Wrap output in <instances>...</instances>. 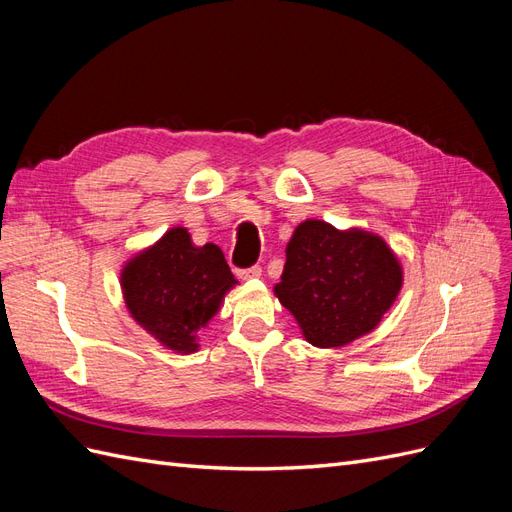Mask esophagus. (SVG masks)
Wrapping results in <instances>:
<instances>
[{"label": "esophagus", "instance_id": "esophagus-1", "mask_svg": "<svg viewBox=\"0 0 512 512\" xmlns=\"http://www.w3.org/2000/svg\"><path fill=\"white\" fill-rule=\"evenodd\" d=\"M237 275L241 277V280H256V277L262 275V267L254 265L250 269H241V271H237Z\"/></svg>", "mask_w": 512, "mask_h": 512}]
</instances>
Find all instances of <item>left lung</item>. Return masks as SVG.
<instances>
[{
	"label": "left lung",
	"instance_id": "left-lung-1",
	"mask_svg": "<svg viewBox=\"0 0 512 512\" xmlns=\"http://www.w3.org/2000/svg\"><path fill=\"white\" fill-rule=\"evenodd\" d=\"M401 284L404 271L382 237L305 220L286 245L282 282L273 292L309 344L339 348L378 327Z\"/></svg>",
	"mask_w": 512,
	"mask_h": 512
}]
</instances>
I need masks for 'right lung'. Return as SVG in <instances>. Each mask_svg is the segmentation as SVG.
Wrapping results in <instances>:
<instances>
[{"mask_svg":"<svg viewBox=\"0 0 512 512\" xmlns=\"http://www.w3.org/2000/svg\"><path fill=\"white\" fill-rule=\"evenodd\" d=\"M237 284L218 245L192 243L188 228L175 226L138 252L121 269L128 312L168 350H198V331L218 312Z\"/></svg>","mask_w":512,"mask_h":512,"instance_id":"1","label":"right lung"}]
</instances>
